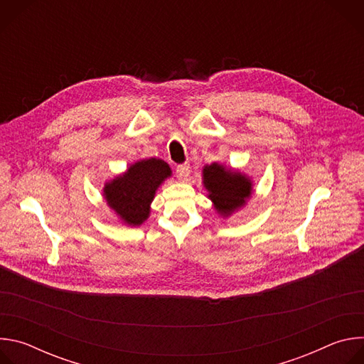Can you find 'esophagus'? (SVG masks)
Returning <instances> with one entry per match:
<instances>
[{"label": "esophagus", "instance_id": "1", "mask_svg": "<svg viewBox=\"0 0 364 364\" xmlns=\"http://www.w3.org/2000/svg\"><path fill=\"white\" fill-rule=\"evenodd\" d=\"M188 176H190V164H180V166H177V177H178V180L181 181V183H186L187 181V178H188Z\"/></svg>", "mask_w": 364, "mask_h": 364}]
</instances>
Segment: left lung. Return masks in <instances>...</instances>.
<instances>
[{"mask_svg":"<svg viewBox=\"0 0 364 364\" xmlns=\"http://www.w3.org/2000/svg\"><path fill=\"white\" fill-rule=\"evenodd\" d=\"M203 184L209 191L207 197L223 218L237 212L253 193V183L246 174L219 163L203 167Z\"/></svg>","mask_w":364,"mask_h":364,"instance_id":"obj_1","label":"left lung"}]
</instances>
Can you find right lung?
Masks as SVG:
<instances>
[{"label":"right lung","mask_w":364,"mask_h":364,"mask_svg":"<svg viewBox=\"0 0 364 364\" xmlns=\"http://www.w3.org/2000/svg\"><path fill=\"white\" fill-rule=\"evenodd\" d=\"M171 174L170 166L160 159L139 160L105 184L103 198L122 223L141 226L149 218L155 193Z\"/></svg>","instance_id":"right-lung-1"}]
</instances>
